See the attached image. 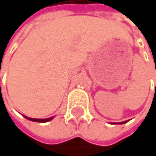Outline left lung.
<instances>
[{"label": "left lung", "instance_id": "left-lung-1", "mask_svg": "<svg viewBox=\"0 0 156 156\" xmlns=\"http://www.w3.org/2000/svg\"><path fill=\"white\" fill-rule=\"evenodd\" d=\"M124 122H120V123H124Z\"/></svg>", "mask_w": 156, "mask_h": 156}]
</instances>
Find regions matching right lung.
I'll return each mask as SVG.
<instances>
[{
  "mask_svg": "<svg viewBox=\"0 0 156 156\" xmlns=\"http://www.w3.org/2000/svg\"><path fill=\"white\" fill-rule=\"evenodd\" d=\"M26 119L30 120V121H33V122H49L50 120H52V117L50 118H48V119H33V118H29V117H26L24 116Z\"/></svg>",
  "mask_w": 156,
  "mask_h": 156,
  "instance_id": "add662e5",
  "label": "right lung"
}]
</instances>
